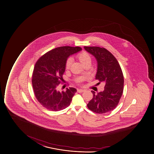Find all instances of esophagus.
<instances>
[{"label": "esophagus", "instance_id": "esophagus-1", "mask_svg": "<svg viewBox=\"0 0 154 154\" xmlns=\"http://www.w3.org/2000/svg\"><path fill=\"white\" fill-rule=\"evenodd\" d=\"M84 91H85V90H82V89H78V90H77V92L79 93H82V92H84Z\"/></svg>", "mask_w": 154, "mask_h": 154}]
</instances>
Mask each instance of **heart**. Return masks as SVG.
I'll list each match as a JSON object with an SVG mask.
<instances>
[{
  "label": "heart",
  "mask_w": 154,
  "mask_h": 154,
  "mask_svg": "<svg viewBox=\"0 0 154 154\" xmlns=\"http://www.w3.org/2000/svg\"><path fill=\"white\" fill-rule=\"evenodd\" d=\"M77 57L78 58L80 62H81L83 66L88 63H91V61H92L91 57L90 56L89 54L88 53L85 51H82L78 53L77 55ZM72 62H73V58L71 57H69L66 59V63H65L66 69H69Z\"/></svg>",
  "instance_id": "heart-1"
}]
</instances>
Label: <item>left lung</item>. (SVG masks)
<instances>
[{
  "label": "left lung",
  "mask_w": 154,
  "mask_h": 154,
  "mask_svg": "<svg viewBox=\"0 0 154 154\" xmlns=\"http://www.w3.org/2000/svg\"><path fill=\"white\" fill-rule=\"evenodd\" d=\"M84 48L97 60L95 79L106 84L103 92L96 94L91 91L93 97L87 106L96 113L109 112L116 108L122 95L124 77L121 67L116 58L106 48L98 47Z\"/></svg>",
  "instance_id": "1"
}]
</instances>
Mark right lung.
<instances>
[{"label": "right lung", "instance_id": "add662e5", "mask_svg": "<svg viewBox=\"0 0 154 154\" xmlns=\"http://www.w3.org/2000/svg\"><path fill=\"white\" fill-rule=\"evenodd\" d=\"M81 50L80 47H59L47 52L37 60L32 82L35 97L43 107L50 111H59L69 106L77 90L69 88L60 93L57 87L63 80L66 59Z\"/></svg>", "mask_w": 154, "mask_h": 154}]
</instances>
